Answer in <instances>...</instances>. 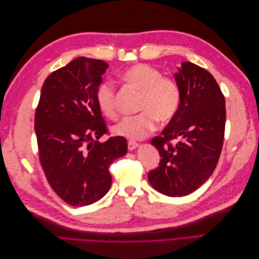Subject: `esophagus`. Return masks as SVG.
I'll use <instances>...</instances> for the list:
<instances>
[{
  "mask_svg": "<svg viewBox=\"0 0 259 259\" xmlns=\"http://www.w3.org/2000/svg\"><path fill=\"white\" fill-rule=\"evenodd\" d=\"M137 147H138V144L136 142H133V140H128V143H127L128 150H134V149H136Z\"/></svg>",
  "mask_w": 259,
  "mask_h": 259,
  "instance_id": "esophagus-1",
  "label": "esophagus"
}]
</instances>
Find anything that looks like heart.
I'll return each mask as SVG.
<instances>
[{
    "instance_id": "obj_1",
    "label": "heart",
    "mask_w": 259,
    "mask_h": 259,
    "mask_svg": "<svg viewBox=\"0 0 259 259\" xmlns=\"http://www.w3.org/2000/svg\"><path fill=\"white\" fill-rule=\"evenodd\" d=\"M123 82L133 86L142 96L139 98V114L126 116L113 127V133L132 140L147 137L160 122H168L176 115L182 101V92L175 80L162 76L160 70L146 64H136L124 70ZM115 86L111 82H103L96 91V103L100 112L108 119L117 117Z\"/></svg>"
}]
</instances>
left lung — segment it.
<instances>
[{"mask_svg": "<svg viewBox=\"0 0 259 259\" xmlns=\"http://www.w3.org/2000/svg\"><path fill=\"white\" fill-rule=\"evenodd\" d=\"M174 76L182 101L161 136L151 140L161 160L148 179L163 194L184 197L204 184L216 168L224 144L226 106L207 70L184 61ZM171 140L179 142L173 145Z\"/></svg>", "mask_w": 259, "mask_h": 259, "instance_id": "8db88e82", "label": "left lung"}]
</instances>
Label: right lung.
<instances>
[{
    "label": "right lung",
    "mask_w": 259,
    "mask_h": 259,
    "mask_svg": "<svg viewBox=\"0 0 259 259\" xmlns=\"http://www.w3.org/2000/svg\"><path fill=\"white\" fill-rule=\"evenodd\" d=\"M108 64L79 57L52 72L42 86L34 130L46 179L72 206L100 200L110 189L109 167L127 152L126 139L109 137L96 103V91Z\"/></svg>",
    "instance_id": "add662e5"
}]
</instances>
